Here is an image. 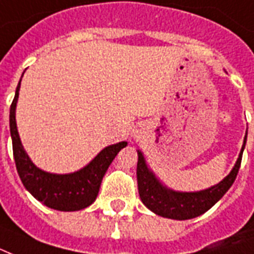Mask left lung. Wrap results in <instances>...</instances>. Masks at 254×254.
<instances>
[{
    "label": "left lung",
    "instance_id": "left-lung-1",
    "mask_svg": "<svg viewBox=\"0 0 254 254\" xmlns=\"http://www.w3.org/2000/svg\"><path fill=\"white\" fill-rule=\"evenodd\" d=\"M245 144H247V136L244 140V145L238 156L237 163L233 167L230 174L218 185L210 189L202 190V191H196V192H179V191L167 189L165 186L161 185L160 180L156 178L155 174L148 168L142 152L137 151L138 153L137 185H138V194H140L142 203L157 215L171 218V219L185 221V219H191V218L202 215L213 207L234 183L240 165H241L242 152H244Z\"/></svg>",
    "mask_w": 254,
    "mask_h": 254
}]
</instances>
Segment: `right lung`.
<instances>
[{
	"mask_svg": "<svg viewBox=\"0 0 254 254\" xmlns=\"http://www.w3.org/2000/svg\"><path fill=\"white\" fill-rule=\"evenodd\" d=\"M20 82L16 89L14 99L10 105L9 122L13 156L22 185L37 200L54 210L76 211L89 207L97 199L101 182L109 165L112 164L118 152L127 145V142L122 141L106 146L86 167L72 174H50L37 168L31 161L27 152L24 151V146L17 132L16 105L20 91Z\"/></svg>",
	"mask_w": 254,
	"mask_h": 254,
	"instance_id": "add662e5",
	"label": "right lung"
}]
</instances>
